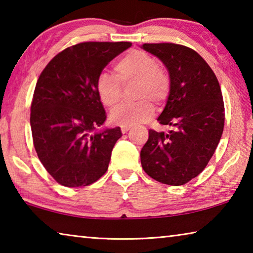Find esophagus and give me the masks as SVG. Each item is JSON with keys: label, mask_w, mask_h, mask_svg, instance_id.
I'll use <instances>...</instances> for the list:
<instances>
[{"label": "esophagus", "mask_w": 253, "mask_h": 253, "mask_svg": "<svg viewBox=\"0 0 253 253\" xmlns=\"http://www.w3.org/2000/svg\"><path fill=\"white\" fill-rule=\"evenodd\" d=\"M131 128V126H122V132L123 134H126V132L129 130Z\"/></svg>", "instance_id": "1"}]
</instances>
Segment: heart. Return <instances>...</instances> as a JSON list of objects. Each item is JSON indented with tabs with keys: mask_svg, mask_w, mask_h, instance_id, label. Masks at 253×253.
Wrapping results in <instances>:
<instances>
[{
	"mask_svg": "<svg viewBox=\"0 0 253 253\" xmlns=\"http://www.w3.org/2000/svg\"><path fill=\"white\" fill-rule=\"evenodd\" d=\"M119 78L107 72H101L96 81V89L100 101L107 107H116L122 98L123 85L136 84L135 98L139 101L123 105L110 114L113 124L121 126H134L146 122L154 111L152 102L161 104L169 96V78L158 67L152 55L144 51L132 50L115 65ZM121 81L122 84L119 83Z\"/></svg>",
	"mask_w": 253,
	"mask_h": 253,
	"instance_id": "heart-1",
	"label": "heart"
}]
</instances>
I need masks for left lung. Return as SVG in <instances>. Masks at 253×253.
<instances>
[{"label": "left lung", "mask_w": 253, "mask_h": 253, "mask_svg": "<svg viewBox=\"0 0 253 253\" xmlns=\"http://www.w3.org/2000/svg\"><path fill=\"white\" fill-rule=\"evenodd\" d=\"M142 48L168 68L169 95L157 121L174 129L168 134L149 129L140 163L157 182L183 185L207 168L223 132L219 81L207 61L185 45L144 43Z\"/></svg>", "instance_id": "left-lung-1"}]
</instances>
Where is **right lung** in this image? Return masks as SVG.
Returning a JSON list of instances; mask_svg holds the SVG:
<instances>
[{
  "label": "right lung",
  "mask_w": 253,
  "mask_h": 253,
  "mask_svg": "<svg viewBox=\"0 0 253 253\" xmlns=\"http://www.w3.org/2000/svg\"><path fill=\"white\" fill-rule=\"evenodd\" d=\"M130 42H84L58 53L41 72L31 104L33 145L59 184L87 186L108 169L119 127L96 131L106 121L96 81Z\"/></svg>",
  "instance_id": "add662e5"
}]
</instances>
